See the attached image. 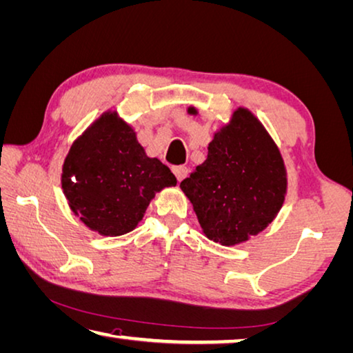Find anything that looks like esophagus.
Wrapping results in <instances>:
<instances>
[{"label": "esophagus", "mask_w": 353, "mask_h": 353, "mask_svg": "<svg viewBox=\"0 0 353 353\" xmlns=\"http://www.w3.org/2000/svg\"><path fill=\"white\" fill-rule=\"evenodd\" d=\"M172 172H174L177 181L181 182L188 176V168L187 166H174V168H172Z\"/></svg>", "instance_id": "esophagus-1"}]
</instances>
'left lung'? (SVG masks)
I'll use <instances>...</instances> for the list:
<instances>
[{
    "instance_id": "left-lung-1",
    "label": "left lung",
    "mask_w": 353,
    "mask_h": 353,
    "mask_svg": "<svg viewBox=\"0 0 353 353\" xmlns=\"http://www.w3.org/2000/svg\"><path fill=\"white\" fill-rule=\"evenodd\" d=\"M190 114L198 110L190 106ZM204 163L181 182L207 239L232 247L275 220L288 190L279 149L259 119L237 108L209 143Z\"/></svg>"
}]
</instances>
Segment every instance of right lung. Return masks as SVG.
Listing matches in <instances>:
<instances>
[{
    "mask_svg": "<svg viewBox=\"0 0 353 353\" xmlns=\"http://www.w3.org/2000/svg\"><path fill=\"white\" fill-rule=\"evenodd\" d=\"M176 183L170 168L146 155L116 111H106L75 139L61 176L72 212L108 237L135 229L155 193Z\"/></svg>",
    "mask_w": 353,
    "mask_h": 353,
    "instance_id": "add662e5",
    "label": "right lung"
}]
</instances>
